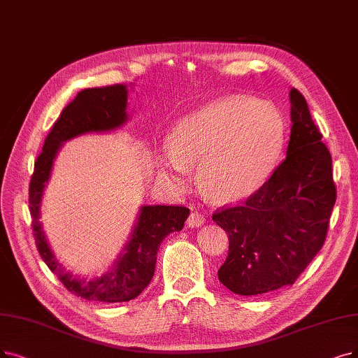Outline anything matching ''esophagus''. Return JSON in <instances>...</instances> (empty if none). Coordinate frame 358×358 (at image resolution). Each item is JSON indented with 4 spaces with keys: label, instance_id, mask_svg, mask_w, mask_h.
<instances>
[{
    "label": "esophagus",
    "instance_id": "1",
    "mask_svg": "<svg viewBox=\"0 0 358 358\" xmlns=\"http://www.w3.org/2000/svg\"><path fill=\"white\" fill-rule=\"evenodd\" d=\"M204 222H206V219H204V216H203L201 213L192 211V213L189 214L188 220H187V224H188L189 227H199V226L204 224Z\"/></svg>",
    "mask_w": 358,
    "mask_h": 358
}]
</instances>
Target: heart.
Returning a JSON list of instances; mask_svg holds the SVG:
<instances>
[{
	"instance_id": "heart-1",
	"label": "heart",
	"mask_w": 358,
	"mask_h": 358,
	"mask_svg": "<svg viewBox=\"0 0 358 358\" xmlns=\"http://www.w3.org/2000/svg\"><path fill=\"white\" fill-rule=\"evenodd\" d=\"M287 139V122L267 101L232 95L219 98L182 117L170 145L157 155V175L185 189L198 166L203 189L219 201L245 199L273 173Z\"/></svg>"
}]
</instances>
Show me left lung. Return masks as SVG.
<instances>
[{"label":"left lung","mask_w":358,"mask_h":358,"mask_svg":"<svg viewBox=\"0 0 358 358\" xmlns=\"http://www.w3.org/2000/svg\"><path fill=\"white\" fill-rule=\"evenodd\" d=\"M289 101L287 159L244 204L213 214L229 235L219 280L238 295L292 285L322 248L336 201L332 157L306 98L292 88Z\"/></svg>","instance_id":"1"}]
</instances>
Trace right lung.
<instances>
[{
	"label": "right lung",
	"instance_id": "obj_1",
	"mask_svg": "<svg viewBox=\"0 0 358 358\" xmlns=\"http://www.w3.org/2000/svg\"><path fill=\"white\" fill-rule=\"evenodd\" d=\"M129 88L113 85L80 91L60 114L36 159L29 185V207L36 248L41 259L73 295L94 303H124L136 298L151 282L157 251L171 232L182 231L189 216L187 207L141 206L134 231L111 268L99 278L87 279L73 275L57 260L41 222V203L51 176L57 154L66 141L87 134L117 131L129 119Z\"/></svg>",
	"mask_w": 358,
	"mask_h": 358
}]
</instances>
